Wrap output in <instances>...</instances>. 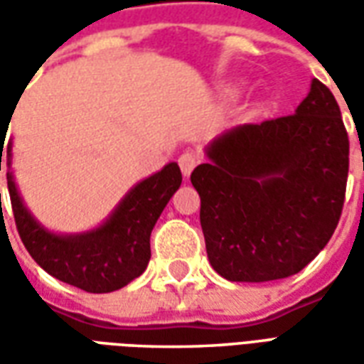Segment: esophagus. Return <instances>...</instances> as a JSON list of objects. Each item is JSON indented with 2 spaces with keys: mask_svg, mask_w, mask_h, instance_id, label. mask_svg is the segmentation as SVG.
<instances>
[{
  "mask_svg": "<svg viewBox=\"0 0 364 364\" xmlns=\"http://www.w3.org/2000/svg\"><path fill=\"white\" fill-rule=\"evenodd\" d=\"M198 158L193 154V151H183L181 156H179V167H181V173L185 177H189L193 173V169L197 167Z\"/></svg>",
  "mask_w": 364,
  "mask_h": 364,
  "instance_id": "esophagus-1",
  "label": "esophagus"
}]
</instances>
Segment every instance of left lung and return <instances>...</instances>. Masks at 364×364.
I'll return each mask as SVG.
<instances>
[{
    "instance_id": "obj_1",
    "label": "left lung",
    "mask_w": 364,
    "mask_h": 364,
    "mask_svg": "<svg viewBox=\"0 0 364 364\" xmlns=\"http://www.w3.org/2000/svg\"><path fill=\"white\" fill-rule=\"evenodd\" d=\"M205 151L191 183L220 277L287 279L326 247L343 208L349 138L323 83L312 80L294 114L230 128Z\"/></svg>"
}]
</instances>
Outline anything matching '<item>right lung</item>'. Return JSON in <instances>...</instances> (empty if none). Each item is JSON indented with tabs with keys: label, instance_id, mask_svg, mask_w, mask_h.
I'll list each match as a JSON object with an SVG mask.
<instances>
[{
	"label": "right lung",
	"instance_id": "add662e5",
	"mask_svg": "<svg viewBox=\"0 0 364 364\" xmlns=\"http://www.w3.org/2000/svg\"><path fill=\"white\" fill-rule=\"evenodd\" d=\"M4 134L0 142L5 144ZM7 189L13 216L31 257L52 277L85 292H112L146 271L151 257L150 236L159 214L181 187V169L169 161L161 171L136 183L109 218L80 234H56L31 214L13 177V142H7ZM4 146L0 148V171ZM1 197V195H0Z\"/></svg>",
	"mask_w": 364,
	"mask_h": 364
}]
</instances>
